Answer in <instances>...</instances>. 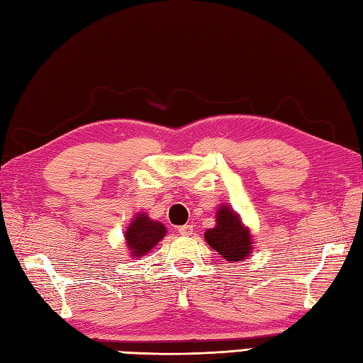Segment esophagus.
Returning a JSON list of instances; mask_svg holds the SVG:
<instances>
[{"label": "esophagus", "mask_w": 363, "mask_h": 363, "mask_svg": "<svg viewBox=\"0 0 363 363\" xmlns=\"http://www.w3.org/2000/svg\"><path fill=\"white\" fill-rule=\"evenodd\" d=\"M179 234H180V235H191V234H193V225H191V224L180 225V228H179Z\"/></svg>", "instance_id": "esophagus-1"}]
</instances>
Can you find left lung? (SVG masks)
<instances>
[{"label": "left lung", "mask_w": 363, "mask_h": 363, "mask_svg": "<svg viewBox=\"0 0 363 363\" xmlns=\"http://www.w3.org/2000/svg\"><path fill=\"white\" fill-rule=\"evenodd\" d=\"M205 242L225 261H242L251 255L252 238L245 228L240 216L228 205H221L216 211V225L205 232Z\"/></svg>", "instance_id": "1"}]
</instances>
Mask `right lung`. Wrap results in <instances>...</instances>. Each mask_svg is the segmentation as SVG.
I'll list each match as a JSON object with an SVG mask.
<instances>
[{
	"mask_svg": "<svg viewBox=\"0 0 363 363\" xmlns=\"http://www.w3.org/2000/svg\"><path fill=\"white\" fill-rule=\"evenodd\" d=\"M164 235H166L164 224L150 220V216L143 211L135 215L125 232L128 250L134 257H142L152 251L158 242L162 240Z\"/></svg>",
	"mask_w": 363,
	"mask_h": 363,
	"instance_id": "right-lung-1",
	"label": "right lung"
}]
</instances>
